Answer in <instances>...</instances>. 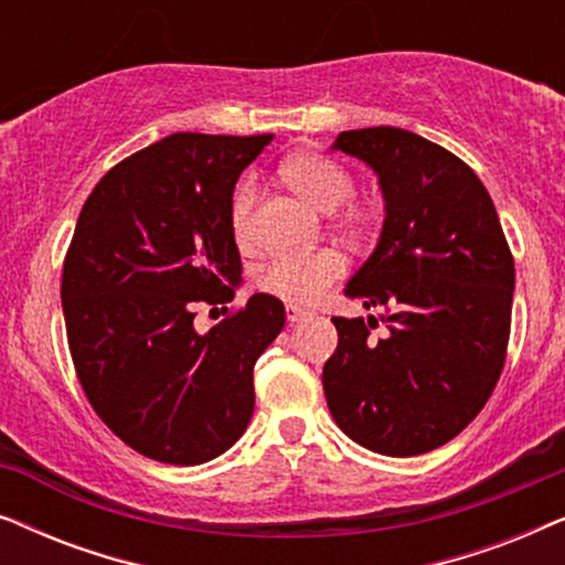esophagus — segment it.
I'll list each match as a JSON object with an SVG mask.
<instances>
[{
  "label": "esophagus",
  "instance_id": "obj_1",
  "mask_svg": "<svg viewBox=\"0 0 565 565\" xmlns=\"http://www.w3.org/2000/svg\"><path fill=\"white\" fill-rule=\"evenodd\" d=\"M285 313H288V321L290 323L303 321L306 316H308V311H303V308H298V306H288V308H285Z\"/></svg>",
  "mask_w": 565,
  "mask_h": 565
}]
</instances>
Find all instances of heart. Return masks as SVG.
I'll return each mask as SVG.
<instances>
[{"label":"heart","mask_w":565,"mask_h":565,"mask_svg":"<svg viewBox=\"0 0 565 565\" xmlns=\"http://www.w3.org/2000/svg\"><path fill=\"white\" fill-rule=\"evenodd\" d=\"M285 182L298 192L306 203L319 207L323 213H334L339 206V221L347 228H360L365 223V213L350 203L354 195V177L347 172L334 159L319 157H298L290 159L282 169ZM257 203V188L254 182L238 184L234 203H231V231L238 246L249 249L254 244L252 213ZM344 259L334 249H319L311 254H298V257H280L259 275V288L269 296L285 300L292 306H313L327 296V290L344 275Z\"/></svg>","instance_id":"obj_1"}]
</instances>
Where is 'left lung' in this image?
<instances>
[{"label": "left lung", "instance_id": "1", "mask_svg": "<svg viewBox=\"0 0 565 565\" xmlns=\"http://www.w3.org/2000/svg\"><path fill=\"white\" fill-rule=\"evenodd\" d=\"M331 149L373 167L383 234L347 296L385 308L388 331L334 316L323 393L339 429L408 458L458 437L497 388L512 327L514 259L497 207L466 161L391 126L344 130Z\"/></svg>", "mask_w": 565, "mask_h": 565}]
</instances>
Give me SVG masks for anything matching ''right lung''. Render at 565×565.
Here are the masks:
<instances>
[{
  "label": "right lung",
  "mask_w": 565,
  "mask_h": 565,
  "mask_svg": "<svg viewBox=\"0 0 565 565\" xmlns=\"http://www.w3.org/2000/svg\"><path fill=\"white\" fill-rule=\"evenodd\" d=\"M273 136L172 134L89 192L61 277L68 352L92 408L128 447L169 466L226 452L254 412V362L285 327L257 292L198 334L195 306L234 298L238 174Z\"/></svg>",
  "instance_id": "1"
}]
</instances>
